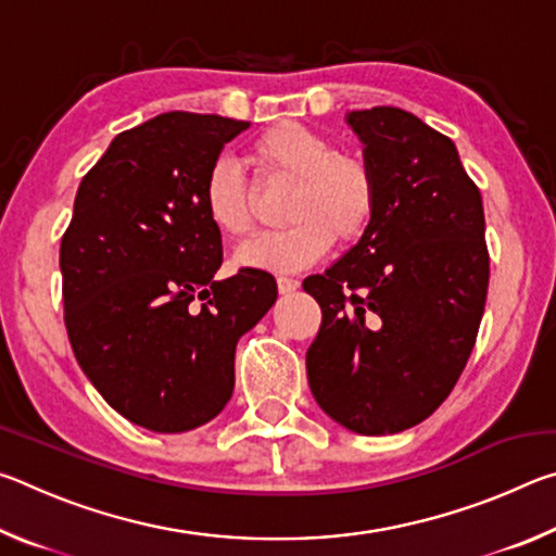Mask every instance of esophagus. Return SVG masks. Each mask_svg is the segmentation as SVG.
I'll use <instances>...</instances> for the list:
<instances>
[{
    "instance_id": "34e87169",
    "label": "esophagus",
    "mask_w": 556,
    "mask_h": 556,
    "mask_svg": "<svg viewBox=\"0 0 556 556\" xmlns=\"http://www.w3.org/2000/svg\"><path fill=\"white\" fill-rule=\"evenodd\" d=\"M277 289H279V294H291V291L299 289V279H294V277H277Z\"/></svg>"
}]
</instances>
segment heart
<instances>
[{
    "label": "heart",
    "instance_id": "obj_1",
    "mask_svg": "<svg viewBox=\"0 0 556 556\" xmlns=\"http://www.w3.org/2000/svg\"><path fill=\"white\" fill-rule=\"evenodd\" d=\"M248 162L267 181L291 184L289 228L260 235L235 250V265L294 271L321 260L338 242H353L378 213L380 186L372 164L357 152L336 149L321 131L301 122H279L252 139ZM205 218L225 238H244L255 225V195L240 166L215 159L203 176Z\"/></svg>",
    "mask_w": 556,
    "mask_h": 556
}]
</instances>
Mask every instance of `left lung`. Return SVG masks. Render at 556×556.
<instances>
[{"mask_svg": "<svg viewBox=\"0 0 556 556\" xmlns=\"http://www.w3.org/2000/svg\"><path fill=\"white\" fill-rule=\"evenodd\" d=\"M345 122L380 201L355 248L304 279L324 314L308 388L345 429L397 434L448 397L476 345L491 277L483 201L456 144L412 112L355 110Z\"/></svg>", "mask_w": 556, "mask_h": 556, "instance_id": "1", "label": "left lung"}]
</instances>
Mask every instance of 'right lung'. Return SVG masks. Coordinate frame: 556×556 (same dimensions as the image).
I'll return each instance as SVG.
<instances>
[{
  "label": "right lung",
  "mask_w": 556,
  "mask_h": 556,
  "mask_svg": "<svg viewBox=\"0 0 556 556\" xmlns=\"http://www.w3.org/2000/svg\"><path fill=\"white\" fill-rule=\"evenodd\" d=\"M248 127L164 112L122 131L83 176L61 240L75 361L112 409L159 434L218 417L235 345L277 301L262 269L215 279L223 242L201 203L208 166Z\"/></svg>",
  "instance_id": "obj_1"
}]
</instances>
